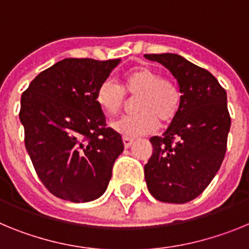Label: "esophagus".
Segmentation results:
<instances>
[{
    "label": "esophagus",
    "instance_id": "obj_1",
    "mask_svg": "<svg viewBox=\"0 0 249 249\" xmlns=\"http://www.w3.org/2000/svg\"><path fill=\"white\" fill-rule=\"evenodd\" d=\"M133 143V140L131 138H127V137H123V144H124V148H129Z\"/></svg>",
    "mask_w": 249,
    "mask_h": 249
}]
</instances>
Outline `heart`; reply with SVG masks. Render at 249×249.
Segmentation results:
<instances>
[{
	"label": "heart",
	"mask_w": 249,
	"mask_h": 249,
	"mask_svg": "<svg viewBox=\"0 0 249 249\" xmlns=\"http://www.w3.org/2000/svg\"><path fill=\"white\" fill-rule=\"evenodd\" d=\"M135 100L138 112L112 121L111 127L127 138H137L155 132L158 120L169 122L181 106V92L172 81L149 66H138L123 77V89L113 78H106L96 92L101 108L109 114L117 113L127 102L126 92Z\"/></svg>",
	"instance_id": "obj_1"
}]
</instances>
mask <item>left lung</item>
<instances>
[{
    "label": "left lung",
    "instance_id": "obj_1",
    "mask_svg": "<svg viewBox=\"0 0 249 249\" xmlns=\"http://www.w3.org/2000/svg\"><path fill=\"white\" fill-rule=\"evenodd\" d=\"M177 80L181 106L163 135L149 140L144 166L147 188L156 199L186 203L198 197L222 164L231 117L227 93L211 72L176 53L144 54Z\"/></svg>",
    "mask_w": 249,
    "mask_h": 249
}]
</instances>
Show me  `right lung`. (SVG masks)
Returning a JSON list of instances; mask_svg holds the SVG:
<instances>
[{
    "label": "right lung",
    "mask_w": 249,
    "mask_h": 249,
    "mask_svg": "<svg viewBox=\"0 0 249 249\" xmlns=\"http://www.w3.org/2000/svg\"><path fill=\"white\" fill-rule=\"evenodd\" d=\"M120 62L65 58L22 93L26 149L39 179L58 198L91 202L108 187L124 147L120 133L106 128L96 92Z\"/></svg>",
    "instance_id": "1"
}]
</instances>
